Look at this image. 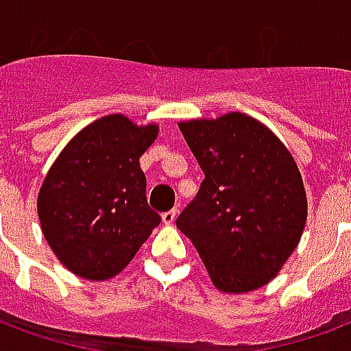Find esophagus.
Here are the masks:
<instances>
[{"mask_svg":"<svg viewBox=\"0 0 351 351\" xmlns=\"http://www.w3.org/2000/svg\"><path fill=\"white\" fill-rule=\"evenodd\" d=\"M161 220H163V223H173V221L176 220V208H173V210H167V213L161 214Z\"/></svg>","mask_w":351,"mask_h":351,"instance_id":"obj_1","label":"esophagus"}]
</instances>
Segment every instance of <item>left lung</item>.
<instances>
[{"mask_svg": "<svg viewBox=\"0 0 351 351\" xmlns=\"http://www.w3.org/2000/svg\"><path fill=\"white\" fill-rule=\"evenodd\" d=\"M178 128L205 180L176 228L197 248L220 291L246 293L269 284L306 223V193L293 156L243 112Z\"/></svg>", "mask_w": 351, "mask_h": 351, "instance_id": "left-lung-1", "label": "left lung"}]
</instances>
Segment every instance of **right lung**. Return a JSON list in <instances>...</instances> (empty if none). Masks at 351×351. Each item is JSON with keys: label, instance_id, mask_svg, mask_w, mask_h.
I'll use <instances>...</instances> for the list:
<instances>
[{"label": "right lung", "instance_id": "add662e5", "mask_svg": "<svg viewBox=\"0 0 351 351\" xmlns=\"http://www.w3.org/2000/svg\"><path fill=\"white\" fill-rule=\"evenodd\" d=\"M156 137V123L103 116L67 143L45 176L37 197L43 235L73 274L112 278L161 221L138 165Z\"/></svg>", "mask_w": 351, "mask_h": 351}]
</instances>
